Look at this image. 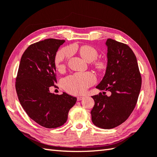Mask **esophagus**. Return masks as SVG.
Listing matches in <instances>:
<instances>
[{
    "instance_id": "34e87169",
    "label": "esophagus",
    "mask_w": 157,
    "mask_h": 157,
    "mask_svg": "<svg viewBox=\"0 0 157 157\" xmlns=\"http://www.w3.org/2000/svg\"><path fill=\"white\" fill-rule=\"evenodd\" d=\"M77 99H78V101H81L82 99H84V97H82V96H79L77 97Z\"/></svg>"
}]
</instances>
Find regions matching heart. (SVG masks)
<instances>
[{
  "mask_svg": "<svg viewBox=\"0 0 157 157\" xmlns=\"http://www.w3.org/2000/svg\"><path fill=\"white\" fill-rule=\"evenodd\" d=\"M79 52L81 56L88 63L93 62L98 56V52L96 49L90 45L82 46ZM71 56V50L69 48H63L57 52L55 57V64L58 70L61 71L64 68L67 60ZM94 66L98 70L102 71L105 68L106 64L103 60H99L95 62ZM95 82L96 77L93 73H77L66 77L63 81V86L71 94H80L84 93Z\"/></svg>",
  "mask_w": 157,
  "mask_h": 157,
  "instance_id": "b5f03b06",
  "label": "heart"
}]
</instances>
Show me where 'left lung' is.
<instances>
[{"label": "left lung", "instance_id": "left-lung-1", "mask_svg": "<svg viewBox=\"0 0 157 157\" xmlns=\"http://www.w3.org/2000/svg\"><path fill=\"white\" fill-rule=\"evenodd\" d=\"M107 63L105 75L96 88L103 92L92 97L94 105L92 121L97 127L109 129L127 120L136 105L142 78L136 55L127 45L112 39L105 42Z\"/></svg>", "mask_w": 157, "mask_h": 157}]
</instances>
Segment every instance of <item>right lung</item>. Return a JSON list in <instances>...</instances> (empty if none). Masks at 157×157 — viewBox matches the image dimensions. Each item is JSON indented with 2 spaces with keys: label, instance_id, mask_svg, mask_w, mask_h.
<instances>
[{
  "label": "right lung",
  "instance_id": "1",
  "mask_svg": "<svg viewBox=\"0 0 157 157\" xmlns=\"http://www.w3.org/2000/svg\"><path fill=\"white\" fill-rule=\"evenodd\" d=\"M64 40L48 39L29 46L21 56L15 82L18 99L28 116L42 127H59L65 123L77 98L54 94L56 83L55 57Z\"/></svg>",
  "mask_w": 157,
  "mask_h": 157
}]
</instances>
